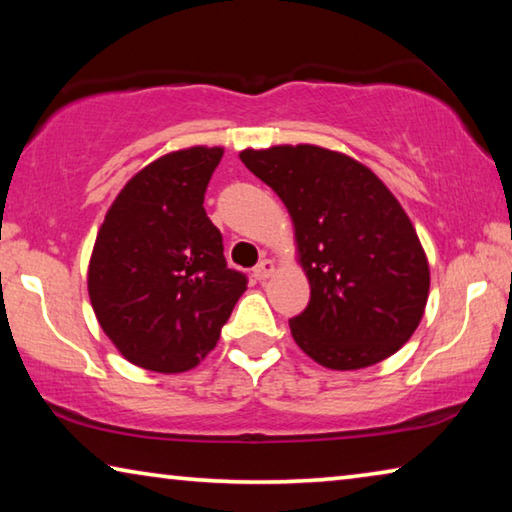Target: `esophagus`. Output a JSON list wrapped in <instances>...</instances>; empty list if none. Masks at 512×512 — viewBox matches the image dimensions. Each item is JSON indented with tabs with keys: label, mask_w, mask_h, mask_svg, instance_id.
I'll use <instances>...</instances> for the list:
<instances>
[{
	"label": "esophagus",
	"mask_w": 512,
	"mask_h": 512,
	"mask_svg": "<svg viewBox=\"0 0 512 512\" xmlns=\"http://www.w3.org/2000/svg\"><path fill=\"white\" fill-rule=\"evenodd\" d=\"M273 271H275V264L271 262V259H262V262L253 268V277L262 282V280H266V277H271Z\"/></svg>",
	"instance_id": "1"
}]
</instances>
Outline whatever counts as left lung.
<instances>
[{"instance_id":"obj_1","label":"left lung","mask_w":512,"mask_h":512,"mask_svg":"<svg viewBox=\"0 0 512 512\" xmlns=\"http://www.w3.org/2000/svg\"><path fill=\"white\" fill-rule=\"evenodd\" d=\"M239 158L296 225L311 287L307 309L289 320L300 350L332 370L368 368L400 350L424 314L429 264L388 187L361 162L311 144Z\"/></svg>"}]
</instances>
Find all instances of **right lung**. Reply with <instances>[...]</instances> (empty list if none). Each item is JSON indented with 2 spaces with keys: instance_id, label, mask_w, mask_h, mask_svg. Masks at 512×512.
Masks as SVG:
<instances>
[{
  "instance_id": "right-lung-1",
  "label": "right lung",
  "mask_w": 512,
  "mask_h": 512,
  "mask_svg": "<svg viewBox=\"0 0 512 512\" xmlns=\"http://www.w3.org/2000/svg\"><path fill=\"white\" fill-rule=\"evenodd\" d=\"M223 149L162 155L128 180L94 241L88 291L115 348L135 366L185 372L221 336L248 277L228 268L205 192Z\"/></svg>"
}]
</instances>
